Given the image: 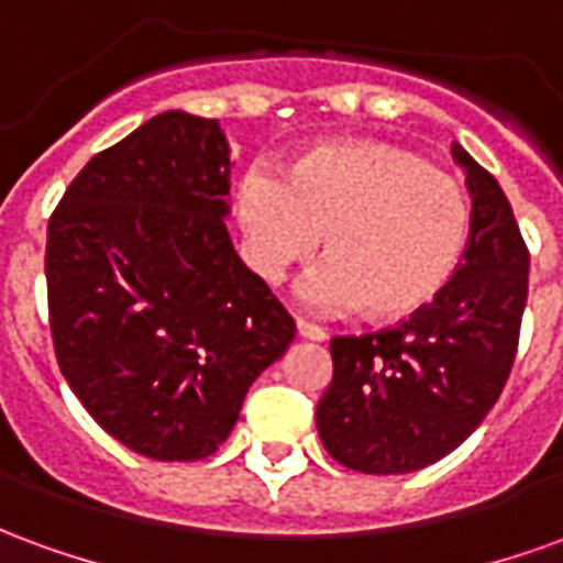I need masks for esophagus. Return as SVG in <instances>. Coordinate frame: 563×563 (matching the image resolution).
<instances>
[{
	"label": "esophagus",
	"instance_id": "obj_1",
	"mask_svg": "<svg viewBox=\"0 0 563 563\" xmlns=\"http://www.w3.org/2000/svg\"><path fill=\"white\" fill-rule=\"evenodd\" d=\"M298 334H301L305 341H325V338H329L325 329H319L313 322H305V319H298Z\"/></svg>",
	"mask_w": 563,
	"mask_h": 563
}]
</instances>
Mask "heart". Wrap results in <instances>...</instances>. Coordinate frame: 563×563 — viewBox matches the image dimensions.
<instances>
[{"label":"heart","instance_id":"b5f03b06","mask_svg":"<svg viewBox=\"0 0 563 563\" xmlns=\"http://www.w3.org/2000/svg\"><path fill=\"white\" fill-rule=\"evenodd\" d=\"M238 220L253 268L280 280L322 234L325 262L298 295L313 310L407 319L443 292L471 241V198L452 174L386 141H329L283 180L250 172L238 184Z\"/></svg>","mask_w":563,"mask_h":563}]
</instances>
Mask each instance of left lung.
I'll use <instances>...</instances> for the list:
<instances>
[{
    "mask_svg": "<svg viewBox=\"0 0 563 563\" xmlns=\"http://www.w3.org/2000/svg\"><path fill=\"white\" fill-rule=\"evenodd\" d=\"M471 241L443 292L401 322L334 338L319 398L322 446L362 473H413L461 446L507 386L528 301V246L504 189L461 144Z\"/></svg>",
    "mask_w": 563,
    "mask_h": 563,
    "instance_id": "8db88e82",
    "label": "left lung"
}]
</instances>
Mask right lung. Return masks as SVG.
<instances>
[{
  "label": "right lung",
  "mask_w": 563,
  "mask_h": 563,
  "mask_svg": "<svg viewBox=\"0 0 563 563\" xmlns=\"http://www.w3.org/2000/svg\"><path fill=\"white\" fill-rule=\"evenodd\" d=\"M229 144L165 111L96 153L47 222V310L63 377L123 446L198 461L232 434L292 317L234 253Z\"/></svg>",
  "instance_id": "obj_1"
}]
</instances>
